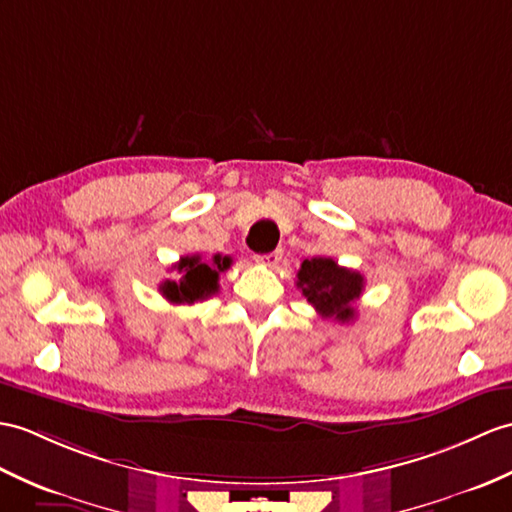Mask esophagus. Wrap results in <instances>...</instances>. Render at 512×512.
Masks as SVG:
<instances>
[{
	"label": "esophagus",
	"instance_id": "esophagus-1",
	"mask_svg": "<svg viewBox=\"0 0 512 512\" xmlns=\"http://www.w3.org/2000/svg\"><path fill=\"white\" fill-rule=\"evenodd\" d=\"M281 251H272V253H264V255H257L255 259L259 261L261 266H268V268H275L279 261H281Z\"/></svg>",
	"mask_w": 512,
	"mask_h": 512
}]
</instances>
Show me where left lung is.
Returning <instances> with one entry per match:
<instances>
[{"label": "left lung", "mask_w": 512, "mask_h": 512, "mask_svg": "<svg viewBox=\"0 0 512 512\" xmlns=\"http://www.w3.org/2000/svg\"><path fill=\"white\" fill-rule=\"evenodd\" d=\"M296 288L310 301L323 318H336L349 323L355 316L353 303L364 290L360 272L338 266L331 257H312L301 264L296 275Z\"/></svg>", "instance_id": "8db88e82"}]
</instances>
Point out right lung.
I'll return each mask as SVG.
<instances>
[{
  "instance_id": "right-lung-1",
  "label": "right lung",
  "mask_w": 512,
  "mask_h": 512,
  "mask_svg": "<svg viewBox=\"0 0 512 512\" xmlns=\"http://www.w3.org/2000/svg\"><path fill=\"white\" fill-rule=\"evenodd\" d=\"M229 255H213L211 261H202L200 255L181 257L176 264L181 279H168L159 285L161 294L174 305H192L205 301L218 292L220 272L231 268Z\"/></svg>"
}]
</instances>
